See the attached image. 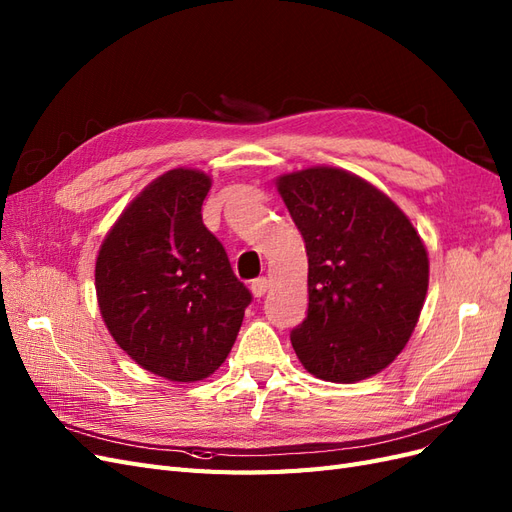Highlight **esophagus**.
<instances>
[{
    "instance_id": "esophagus-1",
    "label": "esophagus",
    "mask_w": 512,
    "mask_h": 512,
    "mask_svg": "<svg viewBox=\"0 0 512 512\" xmlns=\"http://www.w3.org/2000/svg\"><path fill=\"white\" fill-rule=\"evenodd\" d=\"M269 290V280H267V277H258V280H254L252 282V294H254V297H265V292Z\"/></svg>"
}]
</instances>
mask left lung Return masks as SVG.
Instances as JSON below:
<instances>
[{
    "instance_id": "1",
    "label": "left lung",
    "mask_w": 512,
    "mask_h": 512,
    "mask_svg": "<svg viewBox=\"0 0 512 512\" xmlns=\"http://www.w3.org/2000/svg\"><path fill=\"white\" fill-rule=\"evenodd\" d=\"M307 252V316L290 342L320 380L359 382L404 350L429 284L427 250L389 196L346 170L277 179Z\"/></svg>"
}]
</instances>
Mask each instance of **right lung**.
Instances as JSON below:
<instances>
[{"mask_svg":"<svg viewBox=\"0 0 512 512\" xmlns=\"http://www.w3.org/2000/svg\"><path fill=\"white\" fill-rule=\"evenodd\" d=\"M209 188L200 170H168L121 213L96 262L98 305L115 342L173 382L211 376L252 303L203 224Z\"/></svg>","mask_w":512,"mask_h":512,"instance_id":"1","label":"right lung"}]
</instances>
